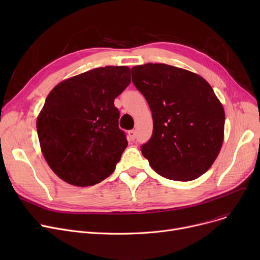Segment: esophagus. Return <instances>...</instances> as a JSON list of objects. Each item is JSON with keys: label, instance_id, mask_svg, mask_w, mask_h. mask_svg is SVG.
I'll return each mask as SVG.
<instances>
[{"label": "esophagus", "instance_id": "1", "mask_svg": "<svg viewBox=\"0 0 260 260\" xmlns=\"http://www.w3.org/2000/svg\"><path fill=\"white\" fill-rule=\"evenodd\" d=\"M136 137H137V134H136V131H129L128 132V138L133 141V140H135L136 139Z\"/></svg>", "mask_w": 260, "mask_h": 260}]
</instances>
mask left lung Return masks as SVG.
<instances>
[{
    "label": "left lung",
    "instance_id": "obj_1",
    "mask_svg": "<svg viewBox=\"0 0 260 260\" xmlns=\"http://www.w3.org/2000/svg\"><path fill=\"white\" fill-rule=\"evenodd\" d=\"M132 79L152 111L153 135L141 145L149 166L167 179L198 178L223 142L224 111L211 85L194 73L162 63L134 66Z\"/></svg>",
    "mask_w": 260,
    "mask_h": 260
}]
</instances>
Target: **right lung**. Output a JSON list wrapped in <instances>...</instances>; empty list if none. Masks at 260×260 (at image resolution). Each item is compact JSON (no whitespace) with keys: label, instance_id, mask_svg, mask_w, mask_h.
Returning <instances> with one entry per match:
<instances>
[{"label":"right lung","instance_id":"1","mask_svg":"<svg viewBox=\"0 0 260 260\" xmlns=\"http://www.w3.org/2000/svg\"><path fill=\"white\" fill-rule=\"evenodd\" d=\"M127 66H105L54 87L37 120L43 156L60 178L78 186L111 176L127 146L114 101L131 83Z\"/></svg>","mask_w":260,"mask_h":260}]
</instances>
